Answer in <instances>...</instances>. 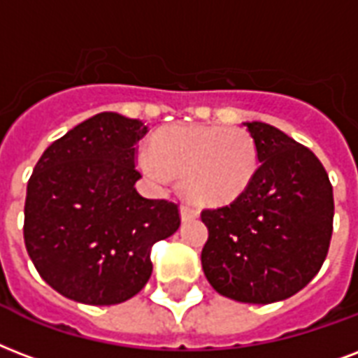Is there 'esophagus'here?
Listing matches in <instances>:
<instances>
[{"label": "esophagus", "mask_w": 358, "mask_h": 358, "mask_svg": "<svg viewBox=\"0 0 358 358\" xmlns=\"http://www.w3.org/2000/svg\"><path fill=\"white\" fill-rule=\"evenodd\" d=\"M180 215H182L184 222H187V220H195L199 215V212L193 208V206H189V204H182V206H180Z\"/></svg>", "instance_id": "esophagus-1"}]
</instances>
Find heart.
Segmentation results:
<instances>
[{"label":"heart","mask_w":358,"mask_h":358,"mask_svg":"<svg viewBox=\"0 0 358 358\" xmlns=\"http://www.w3.org/2000/svg\"><path fill=\"white\" fill-rule=\"evenodd\" d=\"M138 165L154 180L176 174L191 201L217 206L233 203L250 187L259 169V148L238 127L174 125L155 136L154 152H144Z\"/></svg>","instance_id":"heart-1"}]
</instances>
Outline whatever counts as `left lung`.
Listing matches in <instances>:
<instances>
[{"label":"left lung","instance_id":"8db88e82","mask_svg":"<svg viewBox=\"0 0 358 358\" xmlns=\"http://www.w3.org/2000/svg\"><path fill=\"white\" fill-rule=\"evenodd\" d=\"M244 125L261 165L236 201L201 212L208 227L201 263L223 296L270 304L299 293L321 270L331 245L334 197L312 150L263 122Z\"/></svg>","mask_w":358,"mask_h":358}]
</instances>
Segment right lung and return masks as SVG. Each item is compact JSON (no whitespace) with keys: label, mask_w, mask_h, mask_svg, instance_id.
I'll return each instance as SVG.
<instances>
[{"label":"right lung","mask_w":358,"mask_h":358,"mask_svg":"<svg viewBox=\"0 0 358 358\" xmlns=\"http://www.w3.org/2000/svg\"><path fill=\"white\" fill-rule=\"evenodd\" d=\"M141 120L101 113L45 150L29 176L24 242L35 268L67 299L110 306L152 276V245L180 227L178 204L135 187Z\"/></svg>","instance_id":"obj_1"}]
</instances>
